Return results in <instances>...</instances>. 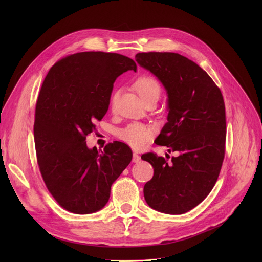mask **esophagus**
<instances>
[{
	"label": "esophagus",
	"instance_id": "obj_1",
	"mask_svg": "<svg viewBox=\"0 0 262 262\" xmlns=\"http://www.w3.org/2000/svg\"><path fill=\"white\" fill-rule=\"evenodd\" d=\"M140 156L138 155V154H137V153H134L133 154V162H135V163H138L139 161H140Z\"/></svg>",
	"mask_w": 262,
	"mask_h": 262
}]
</instances>
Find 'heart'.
Returning <instances> with one entry per match:
<instances>
[{
    "mask_svg": "<svg viewBox=\"0 0 262 262\" xmlns=\"http://www.w3.org/2000/svg\"><path fill=\"white\" fill-rule=\"evenodd\" d=\"M135 88L143 101L148 98L149 95L160 93L159 82L153 76L149 75H142L137 78L135 81ZM117 96L118 94L115 92L112 95V99H110V103H112L113 106L116 104ZM154 132V127L147 125V124L133 122L120 132L119 137L121 140H123L132 147L140 148L153 138Z\"/></svg>",
    "mask_w": 262,
    "mask_h": 262,
    "instance_id": "b5f03b06",
    "label": "heart"
}]
</instances>
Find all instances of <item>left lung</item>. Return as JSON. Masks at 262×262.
I'll list each match as a JSON object with an SVG mask.
<instances>
[{"mask_svg": "<svg viewBox=\"0 0 262 262\" xmlns=\"http://www.w3.org/2000/svg\"><path fill=\"white\" fill-rule=\"evenodd\" d=\"M135 58L168 94V122L155 142L178 153L170 161L154 153L141 156L154 168L144 199L157 211L182 214L210 193L221 171L226 140L223 95L211 77L183 55L148 52Z\"/></svg>", "mask_w": 262, "mask_h": 262, "instance_id": "left-lung-1", "label": "left lung"}]
</instances>
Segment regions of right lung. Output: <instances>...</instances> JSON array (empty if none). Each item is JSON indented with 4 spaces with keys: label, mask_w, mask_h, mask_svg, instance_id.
Here are the masks:
<instances>
[{
    "label": "right lung",
    "mask_w": 262,
    "mask_h": 262,
    "mask_svg": "<svg viewBox=\"0 0 262 262\" xmlns=\"http://www.w3.org/2000/svg\"><path fill=\"white\" fill-rule=\"evenodd\" d=\"M136 62L117 53L81 52L55 63L36 104L34 139L37 161L50 193L66 210L88 214L101 210L110 188L133 158L115 141L99 152L86 137L106 115L114 82Z\"/></svg>",
    "instance_id": "add662e5"
}]
</instances>
